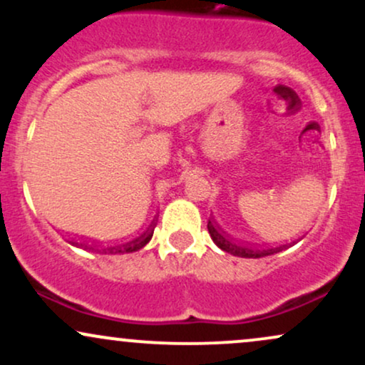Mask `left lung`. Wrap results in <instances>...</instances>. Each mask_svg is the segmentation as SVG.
Listing matches in <instances>:
<instances>
[{
  "label": "left lung",
  "instance_id": "left-lung-1",
  "mask_svg": "<svg viewBox=\"0 0 365 365\" xmlns=\"http://www.w3.org/2000/svg\"><path fill=\"white\" fill-rule=\"evenodd\" d=\"M207 230H209V235L212 238V242H215L221 250H225V252L232 255H237V257L259 259V257H264V255L279 252V250L284 247V245L283 247L279 245V247H274V249H257V247L240 244V242L235 240V238L230 237L228 233H225L223 230L220 228V225H216V221H211V220H209L207 223Z\"/></svg>",
  "mask_w": 365,
  "mask_h": 365
}]
</instances>
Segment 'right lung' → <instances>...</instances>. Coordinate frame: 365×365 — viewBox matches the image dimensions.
<instances>
[{"mask_svg":"<svg viewBox=\"0 0 365 365\" xmlns=\"http://www.w3.org/2000/svg\"><path fill=\"white\" fill-rule=\"evenodd\" d=\"M153 233H154V226L150 225L149 228L145 230L144 233H140L139 237L130 238V240L123 242V244H118V245H115V247H108V249H103V252H104V254H106V252H110V254L135 252V250H139V249H142V247H144V245L149 244V240H150V238H153ZM73 245H81V247H82V244H75V242H73ZM83 247H87V245H83ZM91 249H92V247H91Z\"/></svg>","mask_w":365,"mask_h":365,"instance_id":"obj_1","label":"right lung"}]
</instances>
